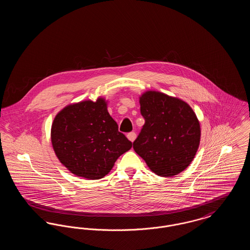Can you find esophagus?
Wrapping results in <instances>:
<instances>
[{"instance_id":"1","label":"esophagus","mask_w":250,"mask_h":250,"mask_svg":"<svg viewBox=\"0 0 250 250\" xmlns=\"http://www.w3.org/2000/svg\"><path fill=\"white\" fill-rule=\"evenodd\" d=\"M126 137H127V139L130 141V142H134L135 141V139H136V133L135 132H129V133H127V135H126Z\"/></svg>"}]
</instances>
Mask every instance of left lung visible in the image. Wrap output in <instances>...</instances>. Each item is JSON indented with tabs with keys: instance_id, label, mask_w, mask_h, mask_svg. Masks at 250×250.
Returning a JSON list of instances; mask_svg holds the SVG:
<instances>
[{
	"instance_id": "1",
	"label": "left lung",
	"mask_w": 250,
	"mask_h": 250,
	"mask_svg": "<svg viewBox=\"0 0 250 250\" xmlns=\"http://www.w3.org/2000/svg\"><path fill=\"white\" fill-rule=\"evenodd\" d=\"M144 125L133 143L135 152L159 176H173L193 160L201 139L200 123L188 104L158 92L140 98Z\"/></svg>"
}]
</instances>
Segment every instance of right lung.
<instances>
[{
	"label": "right lung",
	"mask_w": 250,
	"mask_h": 250,
	"mask_svg": "<svg viewBox=\"0 0 250 250\" xmlns=\"http://www.w3.org/2000/svg\"><path fill=\"white\" fill-rule=\"evenodd\" d=\"M51 143L61 163L84 178H103L130 141L118 130L104 99L69 105L56 115L51 126Z\"/></svg>",
	"instance_id": "1"
}]
</instances>
